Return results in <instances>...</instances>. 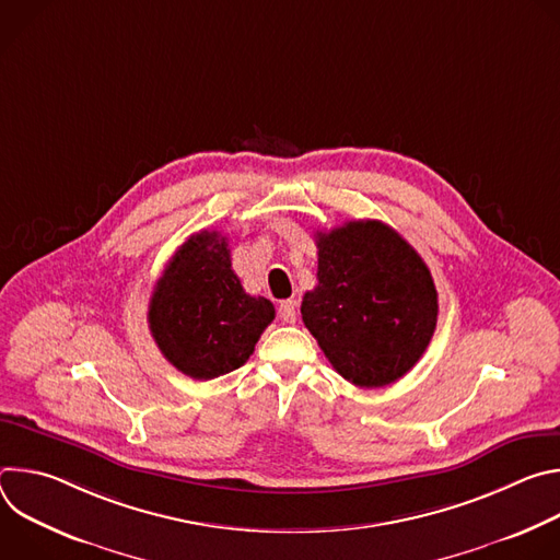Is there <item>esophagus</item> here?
I'll return each mask as SVG.
<instances>
[{
    "instance_id": "esophagus-1",
    "label": "esophagus",
    "mask_w": 560,
    "mask_h": 560,
    "mask_svg": "<svg viewBox=\"0 0 560 560\" xmlns=\"http://www.w3.org/2000/svg\"><path fill=\"white\" fill-rule=\"evenodd\" d=\"M279 318L283 324H294L296 322V305L294 301H283L279 305Z\"/></svg>"
}]
</instances>
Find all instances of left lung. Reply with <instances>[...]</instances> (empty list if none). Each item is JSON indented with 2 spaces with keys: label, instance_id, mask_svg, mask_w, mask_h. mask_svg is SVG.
Here are the masks:
<instances>
[{
  "label": "left lung",
  "instance_id": "left-lung-1",
  "mask_svg": "<svg viewBox=\"0 0 560 560\" xmlns=\"http://www.w3.org/2000/svg\"><path fill=\"white\" fill-rule=\"evenodd\" d=\"M316 288L301 316L332 368L359 387L410 372L436 328V288L425 261L376 219L316 232Z\"/></svg>",
  "mask_w": 560,
  "mask_h": 560
}]
</instances>
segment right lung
Returning <instances> with one entry per match:
<instances>
[{"label": "right lung", "mask_w": 560, "mask_h": 560, "mask_svg": "<svg viewBox=\"0 0 560 560\" xmlns=\"http://www.w3.org/2000/svg\"><path fill=\"white\" fill-rule=\"evenodd\" d=\"M275 305L250 296L230 264L228 238L201 230L168 261L148 305V328L186 376L208 381L242 368L272 324Z\"/></svg>", "instance_id": "1"}]
</instances>
